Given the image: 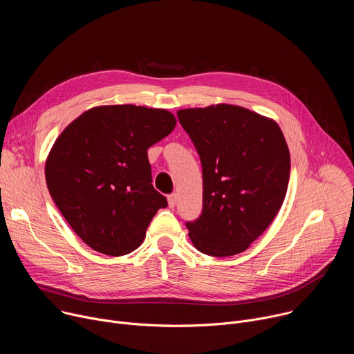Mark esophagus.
<instances>
[{
	"instance_id": "1",
	"label": "esophagus",
	"mask_w": 354,
	"mask_h": 354,
	"mask_svg": "<svg viewBox=\"0 0 354 354\" xmlns=\"http://www.w3.org/2000/svg\"><path fill=\"white\" fill-rule=\"evenodd\" d=\"M176 201H178V194L176 193H172L168 196V205L171 209H174L176 206Z\"/></svg>"
}]
</instances>
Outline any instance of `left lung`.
Listing matches in <instances>:
<instances>
[{
	"mask_svg": "<svg viewBox=\"0 0 354 354\" xmlns=\"http://www.w3.org/2000/svg\"><path fill=\"white\" fill-rule=\"evenodd\" d=\"M178 119L203 172V210L186 223L189 236L201 254H241L283 205L290 179L284 136L273 120L225 104L182 109Z\"/></svg>",
	"mask_w": 354,
	"mask_h": 354,
	"instance_id": "1",
	"label": "left lung"
}]
</instances>
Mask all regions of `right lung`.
<instances>
[{
	"label": "right lung",
	"instance_id": "right-lung-1",
	"mask_svg": "<svg viewBox=\"0 0 354 354\" xmlns=\"http://www.w3.org/2000/svg\"><path fill=\"white\" fill-rule=\"evenodd\" d=\"M164 109L97 106L70 123L46 161V183L74 232L93 250L127 255L168 201L151 178L147 149L175 127Z\"/></svg>",
	"mask_w": 354,
	"mask_h": 354
}]
</instances>
